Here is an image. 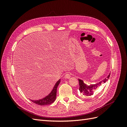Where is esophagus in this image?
<instances>
[{"label": "esophagus", "instance_id": "1", "mask_svg": "<svg viewBox=\"0 0 127 127\" xmlns=\"http://www.w3.org/2000/svg\"><path fill=\"white\" fill-rule=\"evenodd\" d=\"M70 77V74L69 73H67V74L64 76V78L66 79H69Z\"/></svg>", "mask_w": 127, "mask_h": 127}]
</instances>
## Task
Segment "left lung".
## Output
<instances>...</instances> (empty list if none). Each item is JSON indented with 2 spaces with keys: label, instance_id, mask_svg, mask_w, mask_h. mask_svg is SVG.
<instances>
[{
  "label": "left lung",
  "instance_id": "8db88e82",
  "mask_svg": "<svg viewBox=\"0 0 127 127\" xmlns=\"http://www.w3.org/2000/svg\"><path fill=\"white\" fill-rule=\"evenodd\" d=\"M110 74H109V75L106 77V78L102 80V81L95 84H90V85H87V84L84 83L83 80L78 79L79 85V90L80 93V95H81V96L82 97H87L93 95L94 92L102 84L105 83H106V82L107 81V80H108V79L110 77Z\"/></svg>",
  "mask_w": 127,
  "mask_h": 127
}]
</instances>
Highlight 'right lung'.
Returning a JSON list of instances; mask_svg holds the SVG:
<instances>
[{
	"label": "right lung",
	"mask_w": 127,
	"mask_h": 127,
	"mask_svg": "<svg viewBox=\"0 0 127 127\" xmlns=\"http://www.w3.org/2000/svg\"><path fill=\"white\" fill-rule=\"evenodd\" d=\"M60 79L58 80V81L57 82L55 85L54 86V87L53 88L52 91L47 96H45V97L42 99H38V100H31V101L39 105H46L52 103L56 100L57 87L58 86V85L60 84Z\"/></svg>",
	"instance_id": "1"
}]
</instances>
